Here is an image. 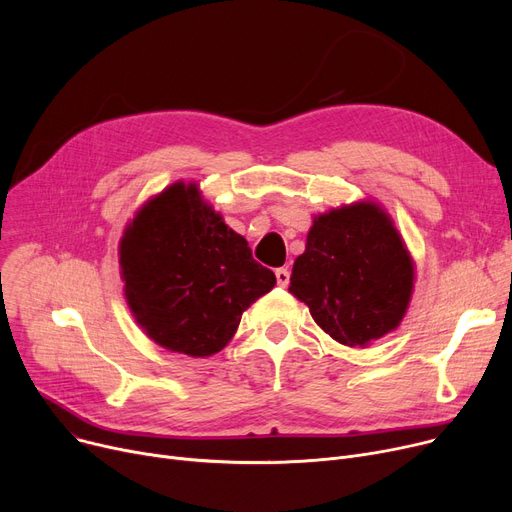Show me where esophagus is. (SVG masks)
I'll use <instances>...</instances> for the list:
<instances>
[{"instance_id":"34e87169","label":"esophagus","mask_w":512,"mask_h":512,"mask_svg":"<svg viewBox=\"0 0 512 512\" xmlns=\"http://www.w3.org/2000/svg\"><path fill=\"white\" fill-rule=\"evenodd\" d=\"M276 282H278V286H282V288L288 286V282H290L288 267H280V270H276Z\"/></svg>"}]
</instances>
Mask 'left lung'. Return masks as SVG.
I'll use <instances>...</instances> for the list:
<instances>
[{"mask_svg": "<svg viewBox=\"0 0 512 512\" xmlns=\"http://www.w3.org/2000/svg\"><path fill=\"white\" fill-rule=\"evenodd\" d=\"M415 263L390 215L371 201L321 213L292 265L290 292L344 346H367L400 326Z\"/></svg>", "mask_w": 512, "mask_h": 512, "instance_id": "left-lung-1", "label": "left lung"}]
</instances>
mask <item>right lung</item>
<instances>
[{"mask_svg":"<svg viewBox=\"0 0 512 512\" xmlns=\"http://www.w3.org/2000/svg\"><path fill=\"white\" fill-rule=\"evenodd\" d=\"M120 267L137 324L159 346L188 357L220 353L242 311L276 284L199 186L184 182L137 211L120 240Z\"/></svg>","mask_w":512,"mask_h":512,"instance_id":"add662e5","label":"right lung"}]
</instances>
